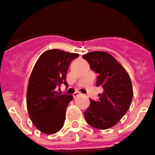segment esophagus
Returning a JSON list of instances; mask_svg holds the SVG:
<instances>
[{
	"mask_svg": "<svg viewBox=\"0 0 155 155\" xmlns=\"http://www.w3.org/2000/svg\"><path fill=\"white\" fill-rule=\"evenodd\" d=\"M81 95V93L80 92H75V93H73V97L74 98H76V97H78V96H79V95Z\"/></svg>",
	"mask_w": 155,
	"mask_h": 155,
	"instance_id": "esophagus-1",
	"label": "esophagus"
}]
</instances>
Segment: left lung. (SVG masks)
Masks as SVG:
<instances>
[{
    "mask_svg": "<svg viewBox=\"0 0 155 155\" xmlns=\"http://www.w3.org/2000/svg\"><path fill=\"white\" fill-rule=\"evenodd\" d=\"M99 76L96 85L104 91L99 101L90 100L84 112L87 123L98 129H108L117 124L131 105L133 89L130 76L125 68L106 52L93 51L82 56Z\"/></svg>",
    "mask_w": 155,
    "mask_h": 155,
    "instance_id": "1",
    "label": "left lung"
}]
</instances>
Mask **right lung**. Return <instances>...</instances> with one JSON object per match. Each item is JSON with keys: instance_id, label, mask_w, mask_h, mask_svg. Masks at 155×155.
<instances>
[{"instance_id": "obj_1", "label": "right lung", "mask_w": 155, "mask_h": 155, "mask_svg": "<svg viewBox=\"0 0 155 155\" xmlns=\"http://www.w3.org/2000/svg\"><path fill=\"white\" fill-rule=\"evenodd\" d=\"M79 56L53 49L39 57L32 70L27 91V107L32 122L43 133L53 134L64 125L66 110L73 95L56 89L64 83L71 61Z\"/></svg>"}]
</instances>
